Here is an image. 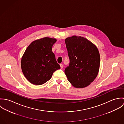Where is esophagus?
Here are the masks:
<instances>
[{"label":"esophagus","instance_id":"1","mask_svg":"<svg viewBox=\"0 0 124 124\" xmlns=\"http://www.w3.org/2000/svg\"><path fill=\"white\" fill-rule=\"evenodd\" d=\"M60 67L61 68V69H62L63 67V65L62 64H60Z\"/></svg>","mask_w":124,"mask_h":124}]
</instances>
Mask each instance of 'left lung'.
Masks as SVG:
<instances>
[{
	"mask_svg": "<svg viewBox=\"0 0 124 124\" xmlns=\"http://www.w3.org/2000/svg\"><path fill=\"white\" fill-rule=\"evenodd\" d=\"M70 63L64 70L76 88L85 87L93 81L99 69L100 57L96 47L86 39L73 36L65 40Z\"/></svg>",
	"mask_w": 124,
	"mask_h": 124,
	"instance_id": "1",
	"label": "left lung"
}]
</instances>
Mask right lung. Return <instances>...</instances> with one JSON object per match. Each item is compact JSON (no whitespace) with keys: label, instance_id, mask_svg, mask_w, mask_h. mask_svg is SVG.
<instances>
[{"label":"right lung","instance_id":"right-lung-1","mask_svg":"<svg viewBox=\"0 0 124 124\" xmlns=\"http://www.w3.org/2000/svg\"><path fill=\"white\" fill-rule=\"evenodd\" d=\"M56 39L43 38L31 42L21 59V69L26 79L35 85H42L61 68L52 52Z\"/></svg>","mask_w":124,"mask_h":124}]
</instances>
